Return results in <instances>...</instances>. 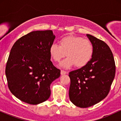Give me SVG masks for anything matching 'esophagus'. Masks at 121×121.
<instances>
[{"instance_id": "esophagus-1", "label": "esophagus", "mask_w": 121, "mask_h": 121, "mask_svg": "<svg viewBox=\"0 0 121 121\" xmlns=\"http://www.w3.org/2000/svg\"><path fill=\"white\" fill-rule=\"evenodd\" d=\"M68 74V72H66V71H64V70H61V75H64V74Z\"/></svg>"}]
</instances>
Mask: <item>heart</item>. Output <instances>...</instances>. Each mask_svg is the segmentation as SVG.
<instances>
[{
	"label": "heart",
	"mask_w": 121,
	"mask_h": 121,
	"mask_svg": "<svg viewBox=\"0 0 121 121\" xmlns=\"http://www.w3.org/2000/svg\"><path fill=\"white\" fill-rule=\"evenodd\" d=\"M59 46L53 44L49 53L55 61L60 62L66 55L68 57L60 66L62 68H70L74 64L78 68L85 66L91 61L93 54V47L88 39L77 36H66L59 41Z\"/></svg>",
	"instance_id": "heart-1"
}]
</instances>
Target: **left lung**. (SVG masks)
I'll return each instance as SVG.
<instances>
[{
	"instance_id": "8db88e82",
	"label": "left lung",
	"mask_w": 121,
	"mask_h": 121,
	"mask_svg": "<svg viewBox=\"0 0 121 121\" xmlns=\"http://www.w3.org/2000/svg\"><path fill=\"white\" fill-rule=\"evenodd\" d=\"M93 47V54L85 66L69 73V96L80 108H88L108 95L116 73V65L109 47L102 40L86 34Z\"/></svg>"
}]
</instances>
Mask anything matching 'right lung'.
I'll return each instance as SVG.
<instances>
[{"mask_svg":"<svg viewBox=\"0 0 121 121\" xmlns=\"http://www.w3.org/2000/svg\"><path fill=\"white\" fill-rule=\"evenodd\" d=\"M55 37L52 30L33 31L12 46L5 75L9 91L23 102L37 105L49 98L51 83L60 76V70L50 60Z\"/></svg>","mask_w":121,"mask_h":121,"instance_id":"obj_1","label":"right lung"}]
</instances>
